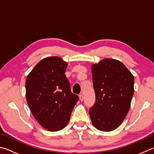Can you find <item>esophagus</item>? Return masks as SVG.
<instances>
[{
	"label": "esophagus",
	"instance_id": "obj_1",
	"mask_svg": "<svg viewBox=\"0 0 154 154\" xmlns=\"http://www.w3.org/2000/svg\"><path fill=\"white\" fill-rule=\"evenodd\" d=\"M79 99H80V101H83V95H80L79 96Z\"/></svg>",
	"mask_w": 154,
	"mask_h": 154
}]
</instances>
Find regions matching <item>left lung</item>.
<instances>
[{"label":"left lung","instance_id":"1","mask_svg":"<svg viewBox=\"0 0 154 154\" xmlns=\"http://www.w3.org/2000/svg\"><path fill=\"white\" fill-rule=\"evenodd\" d=\"M95 103L89 116L94 127L111 131L122 124L130 108L134 77L123 63L104 59L91 66Z\"/></svg>","mask_w":154,"mask_h":154}]
</instances>
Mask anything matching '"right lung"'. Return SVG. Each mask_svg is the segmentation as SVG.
<instances>
[{"mask_svg": "<svg viewBox=\"0 0 154 154\" xmlns=\"http://www.w3.org/2000/svg\"><path fill=\"white\" fill-rule=\"evenodd\" d=\"M67 63L59 57L39 61L26 77V99L42 127L51 131L64 128L79 97L71 91L65 72Z\"/></svg>", "mask_w": 154, "mask_h": 154, "instance_id": "add662e5", "label": "right lung"}]
</instances>
